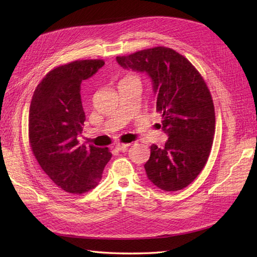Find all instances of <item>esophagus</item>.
Returning a JSON list of instances; mask_svg holds the SVG:
<instances>
[{
    "label": "esophagus",
    "mask_w": 257,
    "mask_h": 257,
    "mask_svg": "<svg viewBox=\"0 0 257 257\" xmlns=\"http://www.w3.org/2000/svg\"><path fill=\"white\" fill-rule=\"evenodd\" d=\"M130 146V144H123V143H118L115 145V149L118 150V152H125Z\"/></svg>",
    "instance_id": "obj_1"
}]
</instances>
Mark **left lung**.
I'll use <instances>...</instances> for the list:
<instances>
[{
	"instance_id": "1",
	"label": "left lung",
	"mask_w": 257,
	"mask_h": 257,
	"mask_svg": "<svg viewBox=\"0 0 257 257\" xmlns=\"http://www.w3.org/2000/svg\"><path fill=\"white\" fill-rule=\"evenodd\" d=\"M124 68L146 72L157 96L156 111L169 139L153 144L145 164L148 179L166 192L184 189L208 160L215 134V107L203 76L182 54L167 47L116 56Z\"/></svg>"
}]
</instances>
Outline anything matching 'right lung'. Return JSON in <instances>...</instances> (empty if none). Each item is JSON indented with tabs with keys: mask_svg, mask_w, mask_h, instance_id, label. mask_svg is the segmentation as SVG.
Wrapping results in <instances>:
<instances>
[{
	"mask_svg": "<svg viewBox=\"0 0 257 257\" xmlns=\"http://www.w3.org/2000/svg\"><path fill=\"white\" fill-rule=\"evenodd\" d=\"M104 61L77 60L50 71L35 89L28 117L29 145L41 169L60 189L83 194L96 187L112 157L108 147L80 145L85 112L80 83Z\"/></svg>",
	"mask_w": 257,
	"mask_h": 257,
	"instance_id": "obj_1",
	"label": "right lung"
}]
</instances>
